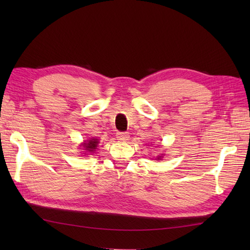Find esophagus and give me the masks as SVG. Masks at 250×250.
<instances>
[{
	"label": "esophagus",
	"mask_w": 250,
	"mask_h": 250,
	"mask_svg": "<svg viewBox=\"0 0 250 250\" xmlns=\"http://www.w3.org/2000/svg\"><path fill=\"white\" fill-rule=\"evenodd\" d=\"M117 140L118 141H128L129 140V133L128 132H118V133H117Z\"/></svg>",
	"instance_id": "1"
}]
</instances>
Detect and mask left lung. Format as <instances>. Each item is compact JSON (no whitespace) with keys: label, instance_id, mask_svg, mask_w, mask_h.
Listing matches in <instances>:
<instances>
[{"label":"left lung","instance_id":"1","mask_svg":"<svg viewBox=\"0 0 250 250\" xmlns=\"http://www.w3.org/2000/svg\"><path fill=\"white\" fill-rule=\"evenodd\" d=\"M158 159H160V158H158Z\"/></svg>","mask_w":250,"mask_h":250}]
</instances>
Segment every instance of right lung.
Segmentation results:
<instances>
[{
	"label": "right lung",
	"mask_w": 250,
	"mask_h": 250,
	"mask_svg": "<svg viewBox=\"0 0 250 250\" xmlns=\"http://www.w3.org/2000/svg\"><path fill=\"white\" fill-rule=\"evenodd\" d=\"M98 140H90V141H88V143H84V145H83V147L86 148V149L84 150H87V151H90V152H92V151H94V149L95 148H97V146H98Z\"/></svg>",
	"instance_id": "right-lung-1"
}]
</instances>
